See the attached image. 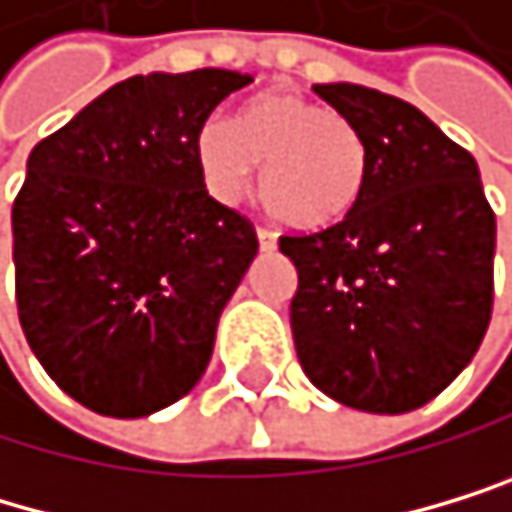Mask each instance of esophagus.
<instances>
[{
    "label": "esophagus",
    "mask_w": 512,
    "mask_h": 512,
    "mask_svg": "<svg viewBox=\"0 0 512 512\" xmlns=\"http://www.w3.org/2000/svg\"><path fill=\"white\" fill-rule=\"evenodd\" d=\"M258 245H261V251H273V248H277V235H273L270 229H264V226H258Z\"/></svg>",
    "instance_id": "1"
}]
</instances>
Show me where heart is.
<instances>
[{
	"label": "heart",
	"mask_w": 512,
	"mask_h": 512,
	"mask_svg": "<svg viewBox=\"0 0 512 512\" xmlns=\"http://www.w3.org/2000/svg\"><path fill=\"white\" fill-rule=\"evenodd\" d=\"M194 160L207 191L226 204L242 198L264 163V207L302 232L340 226L359 207L368 176L359 131L299 94L254 97L239 122L207 119L194 138Z\"/></svg>",
	"instance_id": "b5f03b06"
}]
</instances>
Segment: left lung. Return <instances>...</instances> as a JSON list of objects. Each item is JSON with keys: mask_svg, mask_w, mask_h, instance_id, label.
<instances>
[{"mask_svg": "<svg viewBox=\"0 0 512 512\" xmlns=\"http://www.w3.org/2000/svg\"><path fill=\"white\" fill-rule=\"evenodd\" d=\"M368 150L340 226L283 235L299 270L289 324L308 381L349 409L434 400L485 340L497 223L472 153L422 109L362 84H314Z\"/></svg>", "mask_w": 512, "mask_h": 512, "instance_id": "left-lung-1", "label": "left lung"}]
</instances>
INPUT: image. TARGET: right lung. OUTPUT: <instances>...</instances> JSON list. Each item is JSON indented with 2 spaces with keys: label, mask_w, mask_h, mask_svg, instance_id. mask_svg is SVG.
<instances>
[{
  "label": "right lung",
  "mask_w": 512,
  "mask_h": 512,
  "mask_svg": "<svg viewBox=\"0 0 512 512\" xmlns=\"http://www.w3.org/2000/svg\"><path fill=\"white\" fill-rule=\"evenodd\" d=\"M251 81L226 68L135 75L30 150L12 207L18 318L81 406L141 418L207 371L258 235L207 194L194 138Z\"/></svg>",
  "instance_id": "obj_1"
}]
</instances>
